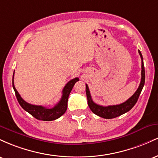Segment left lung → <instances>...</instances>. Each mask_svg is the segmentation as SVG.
<instances>
[{"label": "left lung", "instance_id": "left-lung-1", "mask_svg": "<svg viewBox=\"0 0 158 158\" xmlns=\"http://www.w3.org/2000/svg\"><path fill=\"white\" fill-rule=\"evenodd\" d=\"M139 56H140L141 60H142V70H141V81L140 84H139L138 88L136 90V92L133 95L131 96L128 100L126 101L125 102L122 103L119 105H116V106H99V105L96 104L95 102L92 100L91 96H90L89 88H88V85L86 84V95L87 99H88V104L89 106L90 109L91 111L96 114V115L99 116V117H102L105 119H112L115 118V117H119V116L122 115V114L126 113L128 110H130L135 106L136 102H137L139 94L142 91L143 86L145 84V68L144 64H143V59L142 54L139 50H138Z\"/></svg>", "mask_w": 158, "mask_h": 158}]
</instances>
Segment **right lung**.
<instances>
[{
  "label": "right lung",
  "instance_id": "right-lung-1",
  "mask_svg": "<svg viewBox=\"0 0 158 158\" xmlns=\"http://www.w3.org/2000/svg\"><path fill=\"white\" fill-rule=\"evenodd\" d=\"M13 79L14 73L13 78H12V87H13V89L15 90V96L17 97L18 102H19L20 106L22 107L26 111L28 112L29 114H31L32 117H35V119L43 121L55 120V119L59 118L61 116H62L65 113L67 108H68V100L70 91L73 89L75 83L79 80V78H75V79L69 81L64 86V88H63L62 96H61L60 101L53 108H49L41 106L31 105L23 100L15 88Z\"/></svg>",
  "mask_w": 158,
  "mask_h": 158
}]
</instances>
